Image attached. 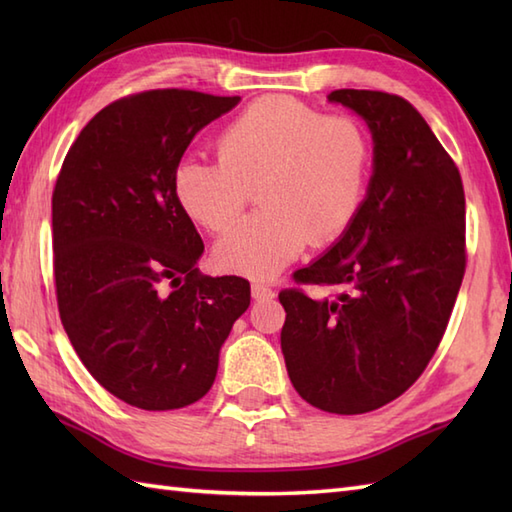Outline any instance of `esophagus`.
I'll return each mask as SVG.
<instances>
[{"mask_svg": "<svg viewBox=\"0 0 512 512\" xmlns=\"http://www.w3.org/2000/svg\"><path fill=\"white\" fill-rule=\"evenodd\" d=\"M253 299L255 301H270V299H275V290L273 288H268V286H264V284H253Z\"/></svg>", "mask_w": 512, "mask_h": 512, "instance_id": "34e87169", "label": "esophagus"}]
</instances>
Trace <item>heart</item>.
Segmentation results:
<instances>
[{"mask_svg":"<svg viewBox=\"0 0 512 512\" xmlns=\"http://www.w3.org/2000/svg\"><path fill=\"white\" fill-rule=\"evenodd\" d=\"M217 160L182 158L173 171L180 209L206 231L231 226L257 189L262 213L215 246L224 270L270 279L303 246H328L363 209L372 149L352 116L328 114L290 96H264L217 136Z\"/></svg>","mask_w":512,"mask_h":512,"instance_id":"heart-1","label":"heart"}]
</instances>
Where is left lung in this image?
<instances>
[{
    "label": "left lung",
    "instance_id": "8db88e82",
    "mask_svg": "<svg viewBox=\"0 0 512 512\" xmlns=\"http://www.w3.org/2000/svg\"><path fill=\"white\" fill-rule=\"evenodd\" d=\"M374 140V173L354 224L303 286L334 299L279 292L281 352L299 396L341 416L367 413L416 383L447 330L466 268L460 171L409 101L374 90H334Z\"/></svg>",
    "mask_w": 512,
    "mask_h": 512
}]
</instances>
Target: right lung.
Segmentation results:
<instances>
[{
    "mask_svg": "<svg viewBox=\"0 0 512 512\" xmlns=\"http://www.w3.org/2000/svg\"><path fill=\"white\" fill-rule=\"evenodd\" d=\"M237 103L193 90L118 99L81 129L54 184L61 323L88 372L132 407L200 400L250 306L246 279L200 273L202 237L173 195L193 136Z\"/></svg>",
    "mask_w": 512,
    "mask_h": 512,
    "instance_id": "obj_1",
    "label": "right lung"
}]
</instances>
